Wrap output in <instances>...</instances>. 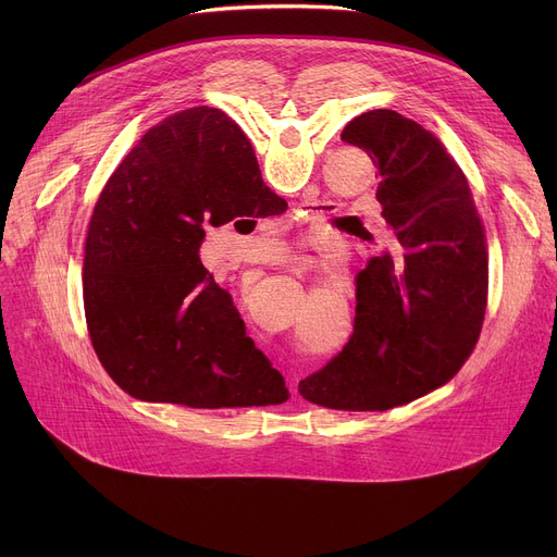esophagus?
<instances>
[{"label": "esophagus", "mask_w": 557, "mask_h": 557, "mask_svg": "<svg viewBox=\"0 0 557 557\" xmlns=\"http://www.w3.org/2000/svg\"><path fill=\"white\" fill-rule=\"evenodd\" d=\"M290 393L298 395V384H296V382H290Z\"/></svg>", "instance_id": "1"}]
</instances>
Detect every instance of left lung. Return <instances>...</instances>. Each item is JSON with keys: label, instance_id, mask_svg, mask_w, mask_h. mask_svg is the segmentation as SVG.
I'll return each instance as SVG.
<instances>
[{"label": "left lung", "instance_id": "obj_1", "mask_svg": "<svg viewBox=\"0 0 557 557\" xmlns=\"http://www.w3.org/2000/svg\"><path fill=\"white\" fill-rule=\"evenodd\" d=\"M341 139L379 169L376 200L395 252L359 273L352 336L298 391L336 411H388L445 386L472 355L487 305V244L465 173L418 122L370 110Z\"/></svg>", "mask_w": 557, "mask_h": 557}]
</instances>
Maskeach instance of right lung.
I'll return each instance as SVG.
<instances>
[{
  "instance_id": "1",
  "label": "right lung",
  "mask_w": 557,
  "mask_h": 557,
  "mask_svg": "<svg viewBox=\"0 0 557 557\" xmlns=\"http://www.w3.org/2000/svg\"><path fill=\"white\" fill-rule=\"evenodd\" d=\"M284 205L219 108H187L141 135L95 205L83 259L87 332L116 386L189 408L288 399L198 255L202 223L271 216Z\"/></svg>"
}]
</instances>
